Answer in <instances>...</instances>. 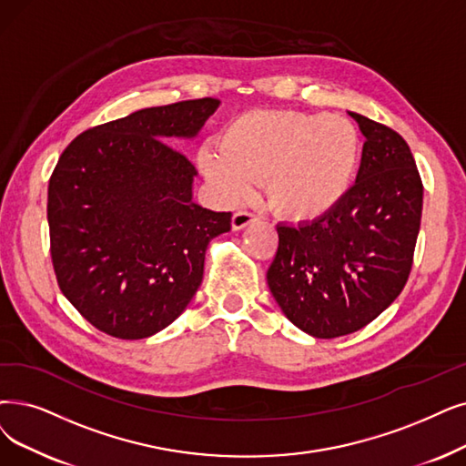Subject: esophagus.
I'll use <instances>...</instances> for the list:
<instances>
[{"label":"esophagus","mask_w":466,"mask_h":466,"mask_svg":"<svg viewBox=\"0 0 466 466\" xmlns=\"http://www.w3.org/2000/svg\"><path fill=\"white\" fill-rule=\"evenodd\" d=\"M256 219L258 218L250 212H235L233 218H231V228L235 231H240V229H245L247 226H250V223H254Z\"/></svg>","instance_id":"obj_1"}]
</instances>
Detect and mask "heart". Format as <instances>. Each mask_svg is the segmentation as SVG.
Segmentation results:
<instances>
[{
	"label": "heart",
	"instance_id": "heart-1",
	"mask_svg": "<svg viewBox=\"0 0 466 466\" xmlns=\"http://www.w3.org/2000/svg\"><path fill=\"white\" fill-rule=\"evenodd\" d=\"M202 148L198 166L218 198L247 200L266 179L271 210L306 223L330 214L348 197L361 160L358 127L344 116L252 110L229 122Z\"/></svg>",
	"mask_w": 466,
	"mask_h": 466
}]
</instances>
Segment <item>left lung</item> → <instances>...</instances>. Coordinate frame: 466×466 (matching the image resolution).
Here are the masks:
<instances>
[{
	"instance_id": "8db88e82",
	"label": "left lung",
	"mask_w": 466,
	"mask_h": 466,
	"mask_svg": "<svg viewBox=\"0 0 466 466\" xmlns=\"http://www.w3.org/2000/svg\"><path fill=\"white\" fill-rule=\"evenodd\" d=\"M365 136L356 185L330 214L287 226L268 285L287 319L315 339L369 325L403 290L422 214L411 148L384 124L350 113Z\"/></svg>"
}]
</instances>
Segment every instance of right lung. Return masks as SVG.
<instances>
[{"label": "right lung", "instance_id": "obj_1", "mask_svg": "<svg viewBox=\"0 0 466 466\" xmlns=\"http://www.w3.org/2000/svg\"><path fill=\"white\" fill-rule=\"evenodd\" d=\"M219 106L204 97L137 110L87 129L47 189L51 259L61 292L122 340L176 321L202 283L208 243L231 212L193 200L195 166L170 141L193 139Z\"/></svg>", "mask_w": 466, "mask_h": 466}]
</instances>
